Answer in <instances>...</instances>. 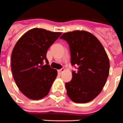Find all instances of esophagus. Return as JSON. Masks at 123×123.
<instances>
[{
    "label": "esophagus",
    "mask_w": 123,
    "mask_h": 123,
    "mask_svg": "<svg viewBox=\"0 0 123 123\" xmlns=\"http://www.w3.org/2000/svg\"><path fill=\"white\" fill-rule=\"evenodd\" d=\"M63 71H64V68H62V69H59V70H58V72L61 74V73H62Z\"/></svg>",
    "instance_id": "obj_1"
}]
</instances>
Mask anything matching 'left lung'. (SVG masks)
Masks as SVG:
<instances>
[{
	"label": "left lung",
	"instance_id": "8db88e82",
	"mask_svg": "<svg viewBox=\"0 0 123 123\" xmlns=\"http://www.w3.org/2000/svg\"><path fill=\"white\" fill-rule=\"evenodd\" d=\"M60 38L69 44L71 65L77 69L66 83L67 94L75 103L91 101L101 93L109 76L107 54L98 39L86 31L64 33Z\"/></svg>",
	"mask_w": 123,
	"mask_h": 123
}]
</instances>
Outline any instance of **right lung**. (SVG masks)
<instances>
[{
  "label": "right lung",
  "mask_w": 123,
  "mask_h": 123,
  "mask_svg": "<svg viewBox=\"0 0 123 123\" xmlns=\"http://www.w3.org/2000/svg\"><path fill=\"white\" fill-rule=\"evenodd\" d=\"M61 34L33 28L16 43L11 55L12 72L20 91L29 99L46 96L57 77V70L50 67L46 54Z\"/></svg>",
  "instance_id": "obj_1"
}]
</instances>
